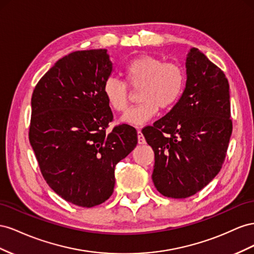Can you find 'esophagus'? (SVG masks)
Returning a JSON list of instances; mask_svg holds the SVG:
<instances>
[{"instance_id":"1","label":"esophagus","mask_w":254,"mask_h":254,"mask_svg":"<svg viewBox=\"0 0 254 254\" xmlns=\"http://www.w3.org/2000/svg\"><path fill=\"white\" fill-rule=\"evenodd\" d=\"M137 138H138V143L139 144H144V143H146V139H144V137H143L140 129H138V131H137Z\"/></svg>"}]
</instances>
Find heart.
I'll list each match as a JSON object with an SVG mask.
<instances>
[{
  "label": "heart",
  "instance_id": "b5f03b06",
  "mask_svg": "<svg viewBox=\"0 0 254 254\" xmlns=\"http://www.w3.org/2000/svg\"><path fill=\"white\" fill-rule=\"evenodd\" d=\"M127 84L138 89L140 103L122 116L121 121L132 126H141L157 113L158 107L167 110L175 105L184 90L185 71L177 63H164L153 55H141L125 67ZM125 82L108 77L103 84V95L114 111L127 110L129 92Z\"/></svg>",
  "mask_w": 254,
  "mask_h": 254
}]
</instances>
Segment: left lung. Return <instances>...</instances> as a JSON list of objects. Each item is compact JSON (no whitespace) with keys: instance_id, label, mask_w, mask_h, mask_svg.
I'll list each match as a JSON object with an SVG mask.
<instances>
[{"instance_id":"8db88e82","label":"left lung","mask_w":254,"mask_h":254,"mask_svg":"<svg viewBox=\"0 0 254 254\" xmlns=\"http://www.w3.org/2000/svg\"><path fill=\"white\" fill-rule=\"evenodd\" d=\"M186 86L178 103L142 131L154 151L152 173L165 197L183 199L218 175L232 134L229 82L197 48L186 57Z\"/></svg>"}]
</instances>
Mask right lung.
Wrapping results in <instances>:
<instances>
[{
  "mask_svg": "<svg viewBox=\"0 0 254 254\" xmlns=\"http://www.w3.org/2000/svg\"><path fill=\"white\" fill-rule=\"evenodd\" d=\"M112 71L106 49L76 51L55 63L32 96L28 138L42 176L63 199L82 207L111 197L116 165L137 144L131 126L106 132L113 113L103 84Z\"/></svg>",
  "mask_w": 254,
  "mask_h": 254,
  "instance_id": "1",
  "label": "right lung"
}]
</instances>
